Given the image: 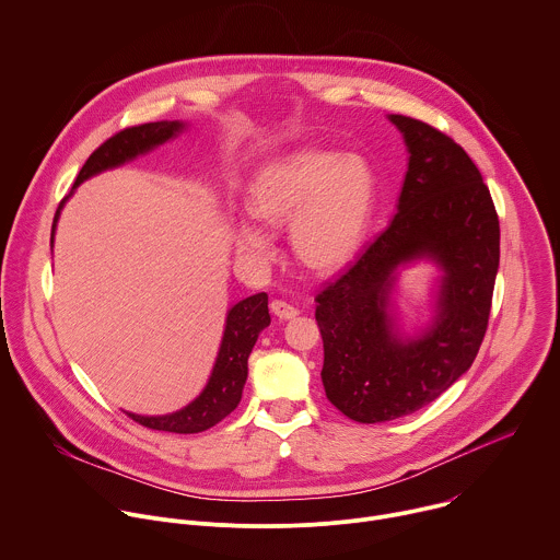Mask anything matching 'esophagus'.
<instances>
[{"mask_svg": "<svg viewBox=\"0 0 560 560\" xmlns=\"http://www.w3.org/2000/svg\"><path fill=\"white\" fill-rule=\"evenodd\" d=\"M269 308H271V313H273L278 319H293V317H298V313H300L295 306L287 304L284 300H273V302L269 304Z\"/></svg>", "mask_w": 560, "mask_h": 560, "instance_id": "obj_1", "label": "esophagus"}]
</instances>
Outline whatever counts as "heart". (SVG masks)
<instances>
[{
	"label": "heart",
	"instance_id": "1",
	"mask_svg": "<svg viewBox=\"0 0 560 560\" xmlns=\"http://www.w3.org/2000/svg\"><path fill=\"white\" fill-rule=\"evenodd\" d=\"M376 201V175L359 153L304 149L269 162L252 182L249 210L258 221H291V245L302 265L330 273L359 252ZM236 245L267 258L271 243L256 223H243Z\"/></svg>",
	"mask_w": 560,
	"mask_h": 560
}]
</instances>
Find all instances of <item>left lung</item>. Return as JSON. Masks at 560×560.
<instances>
[{"label":"left lung","mask_w":560,"mask_h":560,"mask_svg":"<svg viewBox=\"0 0 560 560\" xmlns=\"http://www.w3.org/2000/svg\"><path fill=\"white\" fill-rule=\"evenodd\" d=\"M409 164L392 223L315 302L328 400L365 424L413 413L475 361L499 267V219L481 173L448 136L389 116ZM429 257L442 269L436 317L400 338L386 311L400 264Z\"/></svg>","instance_id":"8db88e82"}]
</instances>
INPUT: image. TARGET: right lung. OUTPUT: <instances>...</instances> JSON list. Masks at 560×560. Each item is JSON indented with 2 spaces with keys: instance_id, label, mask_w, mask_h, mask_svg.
Returning <instances> with one entry per match:
<instances>
[{
  "instance_id": "1",
  "label": "right lung",
  "mask_w": 560,
  "mask_h": 560,
  "mask_svg": "<svg viewBox=\"0 0 560 560\" xmlns=\"http://www.w3.org/2000/svg\"><path fill=\"white\" fill-rule=\"evenodd\" d=\"M182 131H184V122H177V120L175 122H149V125L122 129L120 133L112 136L107 142H103L90 155V160L85 162V166L81 168V173L74 182V188L107 168H116L125 162L136 160L142 153L153 151L155 147L168 142L171 138H175ZM63 203H66V199L61 201V206L57 210V217L52 223V238H55V230H57V221H59ZM267 302H269L267 293H256L252 298L241 300L238 304H234L228 311L225 332H223V341H221L219 357L212 368L210 381H208L206 389L190 405H186L184 409H179L175 413H166V416H138V413H129V411H127V416L133 418L136 422H140L142 427H149L155 431H173V433H199V431L214 427L225 416H230L243 396V387L247 381L249 352H252L260 330L267 328L271 322Z\"/></svg>"
}]
</instances>
